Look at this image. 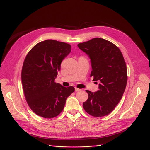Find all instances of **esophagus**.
Returning a JSON list of instances; mask_svg holds the SVG:
<instances>
[{
  "mask_svg": "<svg viewBox=\"0 0 150 150\" xmlns=\"http://www.w3.org/2000/svg\"><path fill=\"white\" fill-rule=\"evenodd\" d=\"M75 92H78V91H81V90L80 89L77 88H75Z\"/></svg>",
  "mask_w": 150,
  "mask_h": 150,
  "instance_id": "34e87169",
  "label": "esophagus"
}]
</instances>
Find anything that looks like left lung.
<instances>
[{
  "mask_svg": "<svg viewBox=\"0 0 150 150\" xmlns=\"http://www.w3.org/2000/svg\"><path fill=\"white\" fill-rule=\"evenodd\" d=\"M78 47L91 59L93 81L100 83L98 91H86L88 99L83 108L93 117L108 115L119 103L127 86V69L123 54L113 43L100 38L78 44Z\"/></svg>",
  "mask_w": 150,
  "mask_h": 150,
  "instance_id": "left-lung-1",
  "label": "left lung"
}]
</instances>
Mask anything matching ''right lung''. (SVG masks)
Masks as SVG:
<instances>
[{
	"label": "right lung",
	"instance_id": "add662e5",
	"mask_svg": "<svg viewBox=\"0 0 150 150\" xmlns=\"http://www.w3.org/2000/svg\"><path fill=\"white\" fill-rule=\"evenodd\" d=\"M70 52V44L47 39L35 45L26 56L21 73L23 90L29 107L38 115L58 116L74 92L73 86L54 82L61 62Z\"/></svg>",
	"mask_w": 150,
	"mask_h": 150
}]
</instances>
